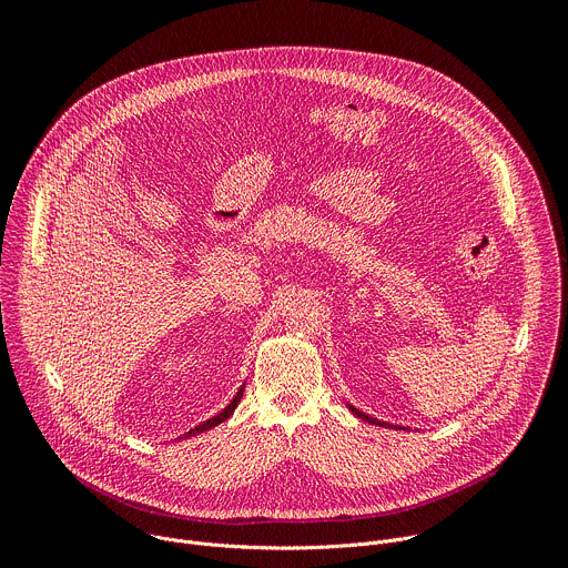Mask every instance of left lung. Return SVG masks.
<instances>
[{"mask_svg":"<svg viewBox=\"0 0 568 568\" xmlns=\"http://www.w3.org/2000/svg\"><path fill=\"white\" fill-rule=\"evenodd\" d=\"M348 409L357 416V418H362L364 423H368V425H377V427H390V429H404V427H397V425H388V423H382V420H375V418H371V416H366L364 412H359V409H355L353 404H348Z\"/></svg>","mask_w":568,"mask_h":568,"instance_id":"obj_1","label":"left lung"}]
</instances>
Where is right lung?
Returning a JSON list of instances; mask_svg holds the SVG:
<instances>
[{
    "label": "right lung",
    "mask_w": 568,
    "mask_h": 568,
    "mask_svg": "<svg viewBox=\"0 0 568 568\" xmlns=\"http://www.w3.org/2000/svg\"><path fill=\"white\" fill-rule=\"evenodd\" d=\"M242 390H245V386H240V390L235 393V397L226 404V407L217 414V416H213V418H209L206 423H202V425H197L195 429H191L189 434H184V438H191V436H195V434H204V432H209V429H213V427H217L220 423H224L233 412H235V407H237V402H240V397H242Z\"/></svg>",
    "instance_id": "right-lung-1"
}]
</instances>
